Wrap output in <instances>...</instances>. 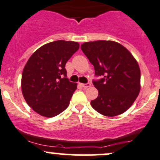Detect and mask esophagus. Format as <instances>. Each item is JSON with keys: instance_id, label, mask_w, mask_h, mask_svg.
I'll return each instance as SVG.
<instances>
[{"instance_id": "1", "label": "esophagus", "mask_w": 160, "mask_h": 160, "mask_svg": "<svg viewBox=\"0 0 160 160\" xmlns=\"http://www.w3.org/2000/svg\"><path fill=\"white\" fill-rule=\"evenodd\" d=\"M80 85L82 86V88H87L88 87H90L91 86V83H86V84H80Z\"/></svg>"}]
</instances>
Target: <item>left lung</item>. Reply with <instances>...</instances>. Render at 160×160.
<instances>
[{"mask_svg":"<svg viewBox=\"0 0 160 160\" xmlns=\"http://www.w3.org/2000/svg\"><path fill=\"white\" fill-rule=\"evenodd\" d=\"M95 69L93 80L98 90L91 100L93 109L108 117L123 114L132 105L140 92L141 72L138 63L124 46L114 41L98 40L81 46Z\"/></svg>","mask_w":160,"mask_h":160,"instance_id":"1","label":"left lung"}]
</instances>
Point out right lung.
<instances>
[{
	"label": "right lung",
	"mask_w": 160,
	"mask_h": 160,
	"mask_svg": "<svg viewBox=\"0 0 160 160\" xmlns=\"http://www.w3.org/2000/svg\"><path fill=\"white\" fill-rule=\"evenodd\" d=\"M78 48L77 42L57 40L40 47L29 58L22 72V91L37 113L52 118L68 107L77 84L67 78L65 65Z\"/></svg>",
	"instance_id": "add662e5"
}]
</instances>
